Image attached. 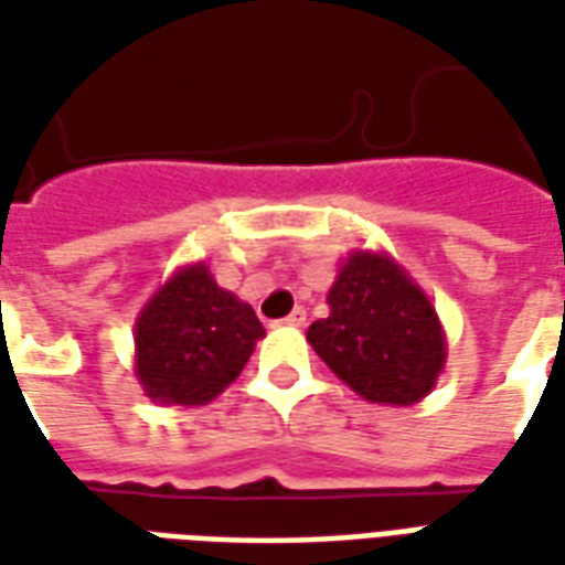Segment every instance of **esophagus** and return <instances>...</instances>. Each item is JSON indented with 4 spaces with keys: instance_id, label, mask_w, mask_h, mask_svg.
I'll return each mask as SVG.
<instances>
[{
    "instance_id": "1",
    "label": "esophagus",
    "mask_w": 565,
    "mask_h": 565,
    "mask_svg": "<svg viewBox=\"0 0 565 565\" xmlns=\"http://www.w3.org/2000/svg\"><path fill=\"white\" fill-rule=\"evenodd\" d=\"M281 323H287V327H302V323H306V308H294Z\"/></svg>"
}]
</instances>
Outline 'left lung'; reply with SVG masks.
I'll use <instances>...</instances> for the list:
<instances>
[{
  "label": "left lung",
  "mask_w": 565,
  "mask_h": 565,
  "mask_svg": "<svg viewBox=\"0 0 565 565\" xmlns=\"http://www.w3.org/2000/svg\"><path fill=\"white\" fill-rule=\"evenodd\" d=\"M327 306L330 315L308 327V344L356 396L405 408L436 387L448 363L445 327L387 250H351Z\"/></svg>",
  "instance_id": "1"
}]
</instances>
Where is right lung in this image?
<instances>
[{"label": "right lung", "mask_w": 565, "mask_h": 565, "mask_svg": "<svg viewBox=\"0 0 565 565\" xmlns=\"http://www.w3.org/2000/svg\"><path fill=\"white\" fill-rule=\"evenodd\" d=\"M266 335L254 308L205 263L174 269L136 318L132 372L150 403L205 405L233 384Z\"/></svg>", "instance_id": "1"}]
</instances>
